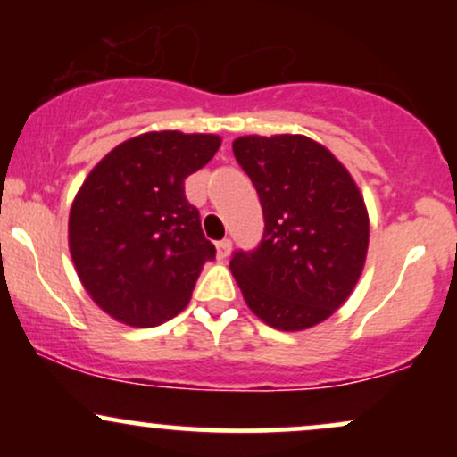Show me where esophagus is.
<instances>
[{"label":"esophagus","mask_w":457,"mask_h":457,"mask_svg":"<svg viewBox=\"0 0 457 457\" xmlns=\"http://www.w3.org/2000/svg\"><path fill=\"white\" fill-rule=\"evenodd\" d=\"M229 251H232V243H229L228 238L219 240V243H217V258L225 260L229 255Z\"/></svg>","instance_id":"obj_1"}]
</instances>
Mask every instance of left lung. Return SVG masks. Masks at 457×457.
Listing matches in <instances>:
<instances>
[{"mask_svg":"<svg viewBox=\"0 0 457 457\" xmlns=\"http://www.w3.org/2000/svg\"><path fill=\"white\" fill-rule=\"evenodd\" d=\"M234 156L264 212L255 251L229 269L245 303L277 330H305L348 301L363 272L370 217L350 171L305 135H245Z\"/></svg>","mask_w":457,"mask_h":457,"instance_id":"8db88e82","label":"left lung"}]
</instances>
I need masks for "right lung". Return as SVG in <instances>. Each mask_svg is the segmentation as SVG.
<instances>
[{"mask_svg": "<svg viewBox=\"0 0 457 457\" xmlns=\"http://www.w3.org/2000/svg\"><path fill=\"white\" fill-rule=\"evenodd\" d=\"M219 145V135L152 130L115 145L83 180L68 246L86 292L118 322L156 327L191 301L217 251L187 202L185 180Z\"/></svg>", "mask_w": 457, "mask_h": 457, "instance_id": "right-lung-1", "label": "right lung"}]
</instances>
